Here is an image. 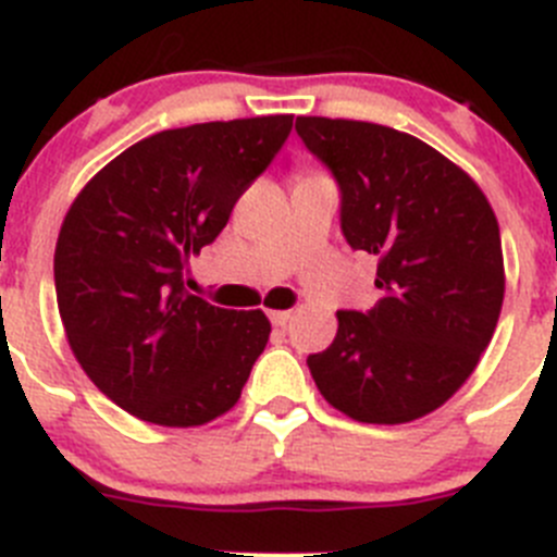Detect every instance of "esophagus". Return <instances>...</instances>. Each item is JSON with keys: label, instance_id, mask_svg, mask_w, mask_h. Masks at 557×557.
Segmentation results:
<instances>
[{"label": "esophagus", "instance_id": "34e87169", "mask_svg": "<svg viewBox=\"0 0 557 557\" xmlns=\"http://www.w3.org/2000/svg\"><path fill=\"white\" fill-rule=\"evenodd\" d=\"M290 319H294V313H290V310H272V313H269V321H272L274 326H280V330H285Z\"/></svg>", "mask_w": 557, "mask_h": 557}]
</instances>
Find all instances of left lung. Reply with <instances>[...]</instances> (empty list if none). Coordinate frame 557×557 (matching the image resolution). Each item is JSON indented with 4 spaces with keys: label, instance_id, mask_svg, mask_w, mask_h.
<instances>
[{
    "label": "left lung",
    "instance_id": "left-lung-1",
    "mask_svg": "<svg viewBox=\"0 0 557 557\" xmlns=\"http://www.w3.org/2000/svg\"><path fill=\"white\" fill-rule=\"evenodd\" d=\"M341 189V233L376 258L371 310H337L308 357L321 396L360 423H409L475 371L503 308L500 227L490 200L418 137L362 121L296 117Z\"/></svg>",
    "mask_w": 557,
    "mask_h": 557
}]
</instances>
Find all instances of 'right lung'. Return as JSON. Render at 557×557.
I'll return each mask as SVG.
<instances>
[{"label":"right lung","instance_id":"1","mask_svg":"<svg viewBox=\"0 0 557 557\" xmlns=\"http://www.w3.org/2000/svg\"><path fill=\"white\" fill-rule=\"evenodd\" d=\"M269 114L159 132L112 159L74 200L54 288L76 360L109 401L156 425H202L242 396L269 341L261 310L186 290V261L288 139Z\"/></svg>","mask_w":557,"mask_h":557}]
</instances>
